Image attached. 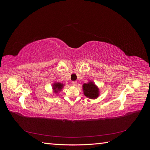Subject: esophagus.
<instances>
[{
  "label": "esophagus",
  "mask_w": 150,
  "mask_h": 150,
  "mask_svg": "<svg viewBox=\"0 0 150 150\" xmlns=\"http://www.w3.org/2000/svg\"><path fill=\"white\" fill-rule=\"evenodd\" d=\"M76 84H77V82H76V81H72V86H76Z\"/></svg>",
  "instance_id": "1"
}]
</instances>
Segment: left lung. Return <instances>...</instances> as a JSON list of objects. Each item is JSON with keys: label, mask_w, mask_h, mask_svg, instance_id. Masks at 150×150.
Returning <instances> with one entry per match:
<instances>
[{"label": "left lung", "mask_w": 150, "mask_h": 150, "mask_svg": "<svg viewBox=\"0 0 150 150\" xmlns=\"http://www.w3.org/2000/svg\"><path fill=\"white\" fill-rule=\"evenodd\" d=\"M83 89L84 94L89 99H96L99 95V88L95 84L89 81L88 83H84L83 85Z\"/></svg>", "instance_id": "obj_1"}]
</instances>
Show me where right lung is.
<instances>
[{
    "label": "right lung",
    "mask_w": 150,
    "mask_h": 150,
    "mask_svg": "<svg viewBox=\"0 0 150 150\" xmlns=\"http://www.w3.org/2000/svg\"><path fill=\"white\" fill-rule=\"evenodd\" d=\"M63 86H64V84H61L60 83H54L52 85V89L54 90V92L55 93H57L59 91H61V89L63 88Z\"/></svg>",
    "instance_id": "right-lung-1"
}]
</instances>
